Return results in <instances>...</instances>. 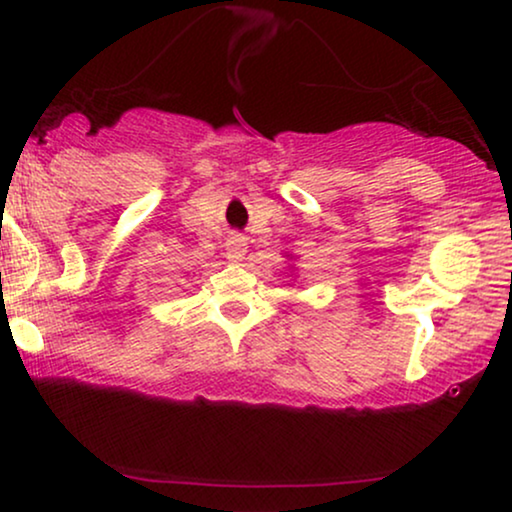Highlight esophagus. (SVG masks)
Wrapping results in <instances>:
<instances>
[{
    "label": "esophagus",
    "instance_id": "obj_1",
    "mask_svg": "<svg viewBox=\"0 0 512 512\" xmlns=\"http://www.w3.org/2000/svg\"><path fill=\"white\" fill-rule=\"evenodd\" d=\"M244 256H247V237L230 235L226 242V258L233 263H240Z\"/></svg>",
    "mask_w": 512,
    "mask_h": 512
}]
</instances>
